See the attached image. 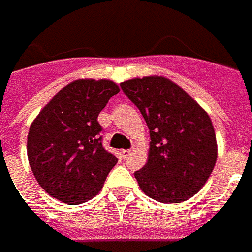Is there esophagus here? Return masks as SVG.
Instances as JSON below:
<instances>
[{
	"mask_svg": "<svg viewBox=\"0 0 252 252\" xmlns=\"http://www.w3.org/2000/svg\"><path fill=\"white\" fill-rule=\"evenodd\" d=\"M121 153H122V158H127L130 156V153H131V149H123V151L121 152Z\"/></svg>",
	"mask_w": 252,
	"mask_h": 252,
	"instance_id": "1",
	"label": "esophagus"
}]
</instances>
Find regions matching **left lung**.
I'll list each match as a JSON object with an SVG mask.
<instances>
[{
	"instance_id": "obj_1",
	"label": "left lung",
	"mask_w": 252,
	"mask_h": 252,
	"mask_svg": "<svg viewBox=\"0 0 252 252\" xmlns=\"http://www.w3.org/2000/svg\"><path fill=\"white\" fill-rule=\"evenodd\" d=\"M121 88L141 111L151 134L148 161L134 172L141 190L163 203L195 195L217 160L215 129L206 111L161 76L131 78Z\"/></svg>"
}]
</instances>
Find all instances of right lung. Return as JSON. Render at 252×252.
<instances>
[{"label": "right lung", "instance_id": "1", "mask_svg": "<svg viewBox=\"0 0 252 252\" xmlns=\"http://www.w3.org/2000/svg\"><path fill=\"white\" fill-rule=\"evenodd\" d=\"M119 92L110 80H76L47 103L32 122L27 155L37 183L69 205L97 195L118 158L101 144L100 111Z\"/></svg>", "mask_w": 252, "mask_h": 252}]
</instances>
